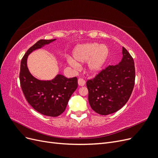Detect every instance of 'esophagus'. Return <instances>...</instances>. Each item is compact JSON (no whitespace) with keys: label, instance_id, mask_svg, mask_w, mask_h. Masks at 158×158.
<instances>
[{"label":"esophagus","instance_id":"obj_1","mask_svg":"<svg viewBox=\"0 0 158 158\" xmlns=\"http://www.w3.org/2000/svg\"><path fill=\"white\" fill-rule=\"evenodd\" d=\"M78 83L80 86H84L85 84V81L83 78H79L78 80Z\"/></svg>","mask_w":158,"mask_h":158}]
</instances>
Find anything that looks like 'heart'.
<instances>
[{
  "mask_svg": "<svg viewBox=\"0 0 158 158\" xmlns=\"http://www.w3.org/2000/svg\"><path fill=\"white\" fill-rule=\"evenodd\" d=\"M108 55V49L103 45L98 44H87L78 46L73 52L75 61L71 58L68 59V63L72 67L76 69L78 64L88 61L87 69L89 73L94 74L102 68Z\"/></svg>",
  "mask_w": 158,
  "mask_h": 158,
  "instance_id": "heart-1",
  "label": "heart"
}]
</instances>
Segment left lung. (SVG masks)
<instances>
[{
	"label": "left lung",
	"mask_w": 158,
	"mask_h": 158,
	"mask_svg": "<svg viewBox=\"0 0 158 158\" xmlns=\"http://www.w3.org/2000/svg\"><path fill=\"white\" fill-rule=\"evenodd\" d=\"M123 58L116 65H109L94 79L87 81L88 101L95 112L107 115L118 111L130 98L135 82L132 57L123 47Z\"/></svg>",
	"instance_id": "8db88e82"
}]
</instances>
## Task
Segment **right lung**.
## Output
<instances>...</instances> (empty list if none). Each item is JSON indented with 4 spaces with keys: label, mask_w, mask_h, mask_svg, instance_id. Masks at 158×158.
<instances>
[{
    "label": "right lung",
    "mask_w": 158,
    "mask_h": 158,
    "mask_svg": "<svg viewBox=\"0 0 158 158\" xmlns=\"http://www.w3.org/2000/svg\"><path fill=\"white\" fill-rule=\"evenodd\" d=\"M55 40L38 41L27 51L20 64V85L26 100L35 111L49 117H57L64 111L72 94L78 88V79L57 74L51 80H38L30 73L27 60L33 51Z\"/></svg>",
    "instance_id": "right-lung-1"
}]
</instances>
